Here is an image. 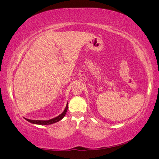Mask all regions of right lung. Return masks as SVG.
<instances>
[{
    "label": "right lung",
    "mask_w": 159,
    "mask_h": 159,
    "mask_svg": "<svg viewBox=\"0 0 159 159\" xmlns=\"http://www.w3.org/2000/svg\"><path fill=\"white\" fill-rule=\"evenodd\" d=\"M68 103H67V104H66V108L64 110V112H63L60 115L53 118V119H51L50 120H30V119H25L28 120L30 123H31L32 124H36V125H51V124H53L57 123V122L61 120L64 117V116L66 115V112H67L68 110Z\"/></svg>",
    "instance_id": "right-lung-1"
}]
</instances>
